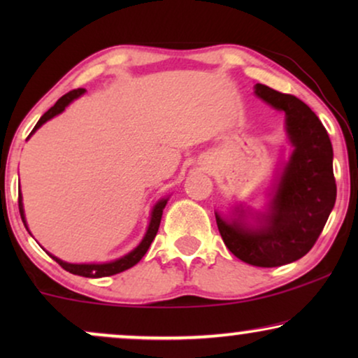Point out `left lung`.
Here are the masks:
<instances>
[{"mask_svg":"<svg viewBox=\"0 0 358 358\" xmlns=\"http://www.w3.org/2000/svg\"><path fill=\"white\" fill-rule=\"evenodd\" d=\"M256 94L287 115L295 150L278 180L271 213L259 229L217 217L223 243L238 259L256 267H278L298 261L320 238L336 203L332 145L321 120L305 102L266 85Z\"/></svg>","mask_w":358,"mask_h":358,"instance_id":"8db88e82","label":"left lung"}]
</instances>
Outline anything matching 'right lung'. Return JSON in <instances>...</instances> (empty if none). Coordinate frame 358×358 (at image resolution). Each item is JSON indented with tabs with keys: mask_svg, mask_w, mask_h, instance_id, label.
<instances>
[{
	"mask_svg": "<svg viewBox=\"0 0 358 358\" xmlns=\"http://www.w3.org/2000/svg\"><path fill=\"white\" fill-rule=\"evenodd\" d=\"M85 90L83 87H78V90H73L70 92H66L65 96H62L60 99L55 102V106L50 107L45 114L41 117V120L37 122V125L34 127V130L31 131V135L36 131L38 127L42 124H45L47 120H50L52 117H55L60 114V112L65 110V107L70 104L73 99H76V97H80ZM29 135V136H31ZM27 136V138H29ZM166 202H168V199L161 200L155 205L153 208V213H151V222H150V227H148V231H146L143 241L140 243V246L134 249L130 254H127V256L117 259L114 262H109V264H68V262H63L60 259H57L55 256H52L55 261L60 264V266L65 268L66 272L70 273H75V275H83V277H90V278H97V277H109V275H115V273L119 272H124L127 268L134 267L135 264H138L141 261V257L145 256L146 251H148V248L151 246V243H153V239L156 236V233H158L159 229V223H161V217H163V208L166 207ZM19 213H21V218L24 224H26V220H24V210H22V199L21 195H19Z\"/></svg>",
	"mask_w": 358,
	"mask_h": 358,
	"instance_id": "obj_1",
	"label": "right lung"
}]
</instances>
